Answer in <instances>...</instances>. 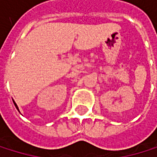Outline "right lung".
Segmentation results:
<instances>
[{
  "label": "right lung",
  "instance_id": "right-lung-1",
  "mask_svg": "<svg viewBox=\"0 0 157 157\" xmlns=\"http://www.w3.org/2000/svg\"><path fill=\"white\" fill-rule=\"evenodd\" d=\"M13 102H14V101H13ZM14 105H15V106H16V108H17V109H18V106H17V105H16V104H15V102H14Z\"/></svg>",
  "mask_w": 157,
  "mask_h": 157
}]
</instances>
